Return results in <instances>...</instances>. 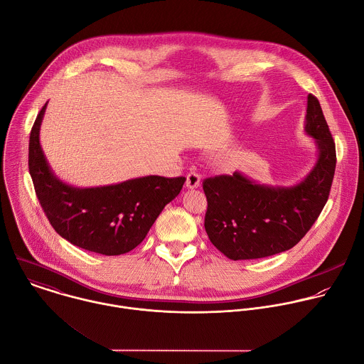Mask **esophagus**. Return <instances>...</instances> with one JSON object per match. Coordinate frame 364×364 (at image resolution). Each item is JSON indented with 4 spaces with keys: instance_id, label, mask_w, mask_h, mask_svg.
<instances>
[{
    "instance_id": "34e87169",
    "label": "esophagus",
    "mask_w": 364,
    "mask_h": 364,
    "mask_svg": "<svg viewBox=\"0 0 364 364\" xmlns=\"http://www.w3.org/2000/svg\"><path fill=\"white\" fill-rule=\"evenodd\" d=\"M200 183H201V176L196 171H190L187 174V180H186V186L188 188H197L200 187Z\"/></svg>"
}]
</instances>
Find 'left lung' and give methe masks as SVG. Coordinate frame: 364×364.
<instances>
[{
    "label": "left lung",
    "mask_w": 364,
    "mask_h": 364,
    "mask_svg": "<svg viewBox=\"0 0 364 364\" xmlns=\"http://www.w3.org/2000/svg\"><path fill=\"white\" fill-rule=\"evenodd\" d=\"M305 130L319 157L296 186L257 184L241 173L203 181L207 197L204 227L213 245L232 261L271 257L295 247L322 213L331 193L336 147L319 100L308 95Z\"/></svg>",
    "instance_id": "8db88e82"
}]
</instances>
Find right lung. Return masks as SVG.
I'll return each mask as SVG.
<instances>
[{"label":"right lung","instance_id":"obj_1","mask_svg":"<svg viewBox=\"0 0 364 364\" xmlns=\"http://www.w3.org/2000/svg\"><path fill=\"white\" fill-rule=\"evenodd\" d=\"M46 103L29 136L28 167L39 204L53 230L70 244L102 255H122L147 235L186 177L147 176L113 186L77 188L53 176L39 144Z\"/></svg>","mask_w":364,"mask_h":364}]
</instances>
